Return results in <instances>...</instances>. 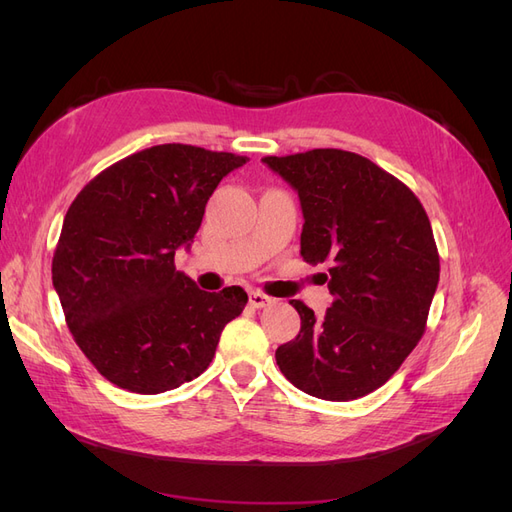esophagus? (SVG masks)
<instances>
[{
  "mask_svg": "<svg viewBox=\"0 0 512 512\" xmlns=\"http://www.w3.org/2000/svg\"><path fill=\"white\" fill-rule=\"evenodd\" d=\"M275 299H271L269 294H265V292H260V290H250V305H254V307H267V305H271Z\"/></svg>",
  "mask_w": 512,
  "mask_h": 512,
  "instance_id": "34e87169",
  "label": "esophagus"
}]
</instances>
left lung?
Segmentation results:
<instances>
[{
	"label": "left lung",
	"instance_id": "obj_1",
	"mask_svg": "<svg viewBox=\"0 0 512 512\" xmlns=\"http://www.w3.org/2000/svg\"><path fill=\"white\" fill-rule=\"evenodd\" d=\"M262 162L299 192L301 256L331 262L324 318L294 299L301 331L275 350L282 374L307 395L350 401L389 380L427 329L440 256L421 200L384 168L344 149Z\"/></svg>",
	"mask_w": 512,
	"mask_h": 512
}]
</instances>
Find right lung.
I'll return each mask as SVG.
<instances>
[{
  "label": "right lung",
  "mask_w": 512,
  "mask_h": 512,
  "mask_svg": "<svg viewBox=\"0 0 512 512\" xmlns=\"http://www.w3.org/2000/svg\"><path fill=\"white\" fill-rule=\"evenodd\" d=\"M247 160L156 145L104 168L72 200L53 286L76 346L119 389L156 395L198 378L243 312L241 286L196 288L175 269V250L194 239L222 177Z\"/></svg>",
  "instance_id": "obj_1"
}]
</instances>
